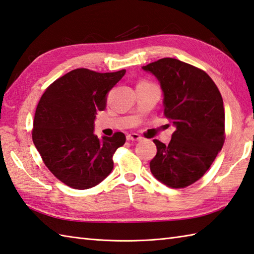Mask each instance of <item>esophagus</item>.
Here are the masks:
<instances>
[{
  "mask_svg": "<svg viewBox=\"0 0 254 254\" xmlns=\"http://www.w3.org/2000/svg\"><path fill=\"white\" fill-rule=\"evenodd\" d=\"M127 141H141L142 137L136 133H131L127 135Z\"/></svg>",
  "mask_w": 254,
  "mask_h": 254,
  "instance_id": "esophagus-1",
  "label": "esophagus"
}]
</instances>
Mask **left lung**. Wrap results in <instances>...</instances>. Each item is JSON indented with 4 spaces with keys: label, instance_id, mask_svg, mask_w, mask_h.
I'll list each match as a JSON object with an SVG mask.
<instances>
[{
    "label": "left lung",
    "instance_id": "1",
    "mask_svg": "<svg viewBox=\"0 0 254 254\" xmlns=\"http://www.w3.org/2000/svg\"><path fill=\"white\" fill-rule=\"evenodd\" d=\"M161 84L164 114L176 127L168 145L154 140L150 163L156 180L172 188L197 182L211 166L225 142L221 94L208 74L175 58L143 66Z\"/></svg>",
    "mask_w": 254,
    "mask_h": 254
}]
</instances>
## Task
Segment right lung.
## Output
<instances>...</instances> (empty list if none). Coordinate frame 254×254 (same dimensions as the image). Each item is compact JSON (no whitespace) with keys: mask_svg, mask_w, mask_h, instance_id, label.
<instances>
[{"mask_svg":"<svg viewBox=\"0 0 254 254\" xmlns=\"http://www.w3.org/2000/svg\"><path fill=\"white\" fill-rule=\"evenodd\" d=\"M124 74V69L106 73L74 69L54 81L39 100L33 142L45 165L67 186L88 190L112 172V156L126 143V135L117 132L99 138L93 133L94 120Z\"/></svg>","mask_w":254,"mask_h":254,"instance_id":"1","label":"right lung"}]
</instances>
